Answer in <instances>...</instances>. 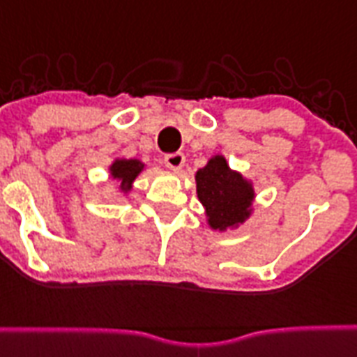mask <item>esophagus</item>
Segmentation results:
<instances>
[{
	"instance_id": "34e87169",
	"label": "esophagus",
	"mask_w": 357,
	"mask_h": 357,
	"mask_svg": "<svg viewBox=\"0 0 357 357\" xmlns=\"http://www.w3.org/2000/svg\"><path fill=\"white\" fill-rule=\"evenodd\" d=\"M165 165L170 170H179L185 165V155L181 151H174V153H167L165 155Z\"/></svg>"
}]
</instances>
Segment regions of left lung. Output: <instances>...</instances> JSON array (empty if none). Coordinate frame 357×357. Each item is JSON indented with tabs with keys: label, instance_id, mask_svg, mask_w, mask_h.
I'll use <instances>...</instances> for the list:
<instances>
[{
	"label": "left lung",
	"instance_id": "left-lung-1",
	"mask_svg": "<svg viewBox=\"0 0 357 357\" xmlns=\"http://www.w3.org/2000/svg\"><path fill=\"white\" fill-rule=\"evenodd\" d=\"M196 190L213 229L231 228L250 215L254 190L241 174L228 167L224 157H213L207 167L196 172Z\"/></svg>",
	"mask_w": 357,
	"mask_h": 357
}]
</instances>
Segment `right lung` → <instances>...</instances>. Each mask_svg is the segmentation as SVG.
Masks as SVG:
<instances>
[{"label": "right lung", "instance_id": "1", "mask_svg": "<svg viewBox=\"0 0 357 357\" xmlns=\"http://www.w3.org/2000/svg\"><path fill=\"white\" fill-rule=\"evenodd\" d=\"M142 162L137 161V159H120V161H114L113 167H111V174H113L114 179L120 181V189L129 190L131 189V183L133 179L139 176V172L142 170Z\"/></svg>", "mask_w": 357, "mask_h": 357}]
</instances>
